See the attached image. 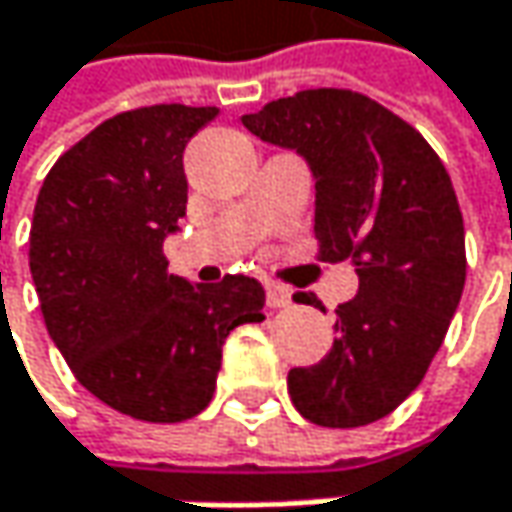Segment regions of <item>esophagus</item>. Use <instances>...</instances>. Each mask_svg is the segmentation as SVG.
Instances as JSON below:
<instances>
[{
    "instance_id": "obj_1",
    "label": "esophagus",
    "mask_w": 512,
    "mask_h": 512,
    "mask_svg": "<svg viewBox=\"0 0 512 512\" xmlns=\"http://www.w3.org/2000/svg\"><path fill=\"white\" fill-rule=\"evenodd\" d=\"M265 291H268V294H265V302H268V308H273V311H276V308H288V305H291V291H288V288H282V285H273V282H270Z\"/></svg>"
}]
</instances>
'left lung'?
Returning <instances> with one entry per match:
<instances>
[{
    "label": "left lung",
    "mask_w": 512,
    "mask_h": 512,
    "mask_svg": "<svg viewBox=\"0 0 512 512\" xmlns=\"http://www.w3.org/2000/svg\"><path fill=\"white\" fill-rule=\"evenodd\" d=\"M242 123L305 155L317 256L360 276L325 360L288 371L291 400L317 426L380 421L421 386L464 291V218L447 167L415 126L351 89L296 91Z\"/></svg>",
    "instance_id": "obj_1"
}]
</instances>
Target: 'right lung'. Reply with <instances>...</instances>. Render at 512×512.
I'll list each match as a JSON object with an SVG mask.
<instances>
[{
    "mask_svg": "<svg viewBox=\"0 0 512 512\" xmlns=\"http://www.w3.org/2000/svg\"><path fill=\"white\" fill-rule=\"evenodd\" d=\"M216 115L120 112L65 149L37 195L28 259L45 328L91 395L135 421L198 415L227 334L265 320L256 279L201 285L167 270L164 239L187 216L184 146Z\"/></svg>",
    "mask_w": 512,
    "mask_h": 512,
    "instance_id": "1",
    "label": "right lung"
}]
</instances>
